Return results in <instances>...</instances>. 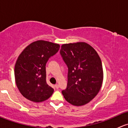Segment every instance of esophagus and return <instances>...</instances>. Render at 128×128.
I'll return each mask as SVG.
<instances>
[{"label": "esophagus", "instance_id": "1", "mask_svg": "<svg viewBox=\"0 0 128 128\" xmlns=\"http://www.w3.org/2000/svg\"><path fill=\"white\" fill-rule=\"evenodd\" d=\"M55 87H56V89H58V88H59V85L56 84V85H55Z\"/></svg>", "mask_w": 128, "mask_h": 128}]
</instances>
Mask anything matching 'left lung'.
Returning <instances> with one entry per match:
<instances>
[{"label":"left lung","instance_id":"1","mask_svg":"<svg viewBox=\"0 0 128 128\" xmlns=\"http://www.w3.org/2000/svg\"><path fill=\"white\" fill-rule=\"evenodd\" d=\"M60 54L68 68V86L62 91L64 98L72 105L88 104L97 95L103 83L100 56L85 42L64 44Z\"/></svg>","mask_w":128,"mask_h":128}]
</instances>
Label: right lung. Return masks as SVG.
Returning a JSON list of instances; mask_svg holds the SVG:
<instances>
[{
  "label": "right lung",
  "mask_w": 128,
  "mask_h": 128,
  "mask_svg": "<svg viewBox=\"0 0 128 128\" xmlns=\"http://www.w3.org/2000/svg\"><path fill=\"white\" fill-rule=\"evenodd\" d=\"M59 44L38 40L24 49L15 66L16 85L22 95L34 102L48 99L54 89L46 82V64L59 51Z\"/></svg>",
  "instance_id": "add662e5"
}]
</instances>
